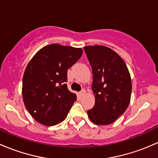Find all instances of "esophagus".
<instances>
[{
  "label": "esophagus",
  "mask_w": 158,
  "mask_h": 158,
  "mask_svg": "<svg viewBox=\"0 0 158 158\" xmlns=\"http://www.w3.org/2000/svg\"><path fill=\"white\" fill-rule=\"evenodd\" d=\"M85 94V90L84 89H82V90H81V92H79V95L80 96H82V95H84Z\"/></svg>",
  "instance_id": "34e87169"
}]
</instances>
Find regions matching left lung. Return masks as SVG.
I'll use <instances>...</instances> for the list:
<instances>
[{
    "label": "left lung",
    "mask_w": 158,
    "mask_h": 158,
    "mask_svg": "<svg viewBox=\"0 0 158 158\" xmlns=\"http://www.w3.org/2000/svg\"><path fill=\"white\" fill-rule=\"evenodd\" d=\"M92 66V89L95 106L87 111L93 123H113L128 108L131 94V80L124 60L114 51L104 46L84 47Z\"/></svg>",
    "instance_id": "left-lung-1"
}]
</instances>
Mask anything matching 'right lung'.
Listing matches in <instances>:
<instances>
[{
	"label": "right lung",
	"mask_w": 158,
	"mask_h": 158,
	"mask_svg": "<svg viewBox=\"0 0 158 158\" xmlns=\"http://www.w3.org/2000/svg\"><path fill=\"white\" fill-rule=\"evenodd\" d=\"M82 54L81 48L53 44L31 59L23 74L22 92L25 107L36 122L52 126L66 119L76 101L66 84L67 70Z\"/></svg>",
	"instance_id": "1"
}]
</instances>
